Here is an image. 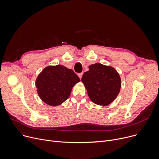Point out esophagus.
Instances as JSON below:
<instances>
[{
	"label": "esophagus",
	"mask_w": 159,
	"mask_h": 159,
	"mask_svg": "<svg viewBox=\"0 0 159 159\" xmlns=\"http://www.w3.org/2000/svg\"><path fill=\"white\" fill-rule=\"evenodd\" d=\"M82 75H83V73H79V74H78V76H79V77L80 78V79H82Z\"/></svg>",
	"instance_id": "34e87169"
}]
</instances>
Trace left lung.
<instances>
[{
	"label": "left lung",
	"mask_w": 159,
	"mask_h": 159,
	"mask_svg": "<svg viewBox=\"0 0 159 159\" xmlns=\"http://www.w3.org/2000/svg\"><path fill=\"white\" fill-rule=\"evenodd\" d=\"M81 81L89 99L99 106H107L117 97L121 88L119 73L113 67L101 63L89 66V70L82 75Z\"/></svg>",
	"instance_id": "8db88e82"
}]
</instances>
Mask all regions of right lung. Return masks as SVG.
Returning <instances> with one entry per match:
<instances>
[{
	"label": "right lung",
	"instance_id": "add662e5",
	"mask_svg": "<svg viewBox=\"0 0 159 159\" xmlns=\"http://www.w3.org/2000/svg\"><path fill=\"white\" fill-rule=\"evenodd\" d=\"M80 81L74 71L64 66H48L35 80L37 92L44 103L51 106L62 104L71 94L73 87Z\"/></svg>",
	"mask_w": 159,
	"mask_h": 159
}]
</instances>
